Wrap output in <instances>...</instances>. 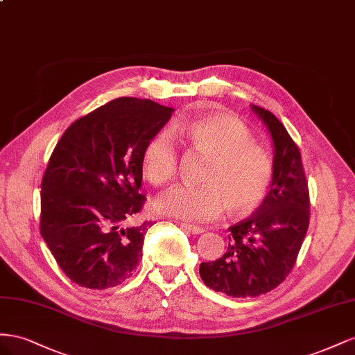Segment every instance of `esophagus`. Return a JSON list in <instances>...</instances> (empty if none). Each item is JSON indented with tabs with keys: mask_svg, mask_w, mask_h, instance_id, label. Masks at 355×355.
<instances>
[{
	"mask_svg": "<svg viewBox=\"0 0 355 355\" xmlns=\"http://www.w3.org/2000/svg\"><path fill=\"white\" fill-rule=\"evenodd\" d=\"M181 227H183L186 232H189V234H193V235H198L204 232V227H199L195 225H187V223H181Z\"/></svg>",
	"mask_w": 355,
	"mask_h": 355,
	"instance_id": "obj_1",
	"label": "esophagus"
}]
</instances>
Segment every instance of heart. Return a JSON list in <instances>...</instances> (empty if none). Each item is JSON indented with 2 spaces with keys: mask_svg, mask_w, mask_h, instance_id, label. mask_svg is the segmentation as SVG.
Returning a JSON list of instances; mask_svg holds the SVG:
<instances>
[{
  "mask_svg": "<svg viewBox=\"0 0 355 355\" xmlns=\"http://www.w3.org/2000/svg\"><path fill=\"white\" fill-rule=\"evenodd\" d=\"M191 150L208 155L198 186H175L155 208L184 221H209L227 209L247 214L266 196L273 178L270 156L252 143L250 129L229 113L190 120L180 126ZM141 166L150 183L165 184L175 177L178 151L166 130L150 137L141 153Z\"/></svg>",
  "mask_w": 355,
  "mask_h": 355,
  "instance_id": "1",
  "label": "heart"
}]
</instances>
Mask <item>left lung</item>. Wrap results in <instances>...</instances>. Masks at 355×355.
Returning a JSON list of instances; mask_svg holds the SVG:
<instances>
[{"label":"left lung","instance_id":"1","mask_svg":"<svg viewBox=\"0 0 355 355\" xmlns=\"http://www.w3.org/2000/svg\"><path fill=\"white\" fill-rule=\"evenodd\" d=\"M268 126L275 155L269 193L251 217L229 227L227 251L200 263L205 286L232 297L278 287L295 268L309 226V189L297 144L270 111L251 105Z\"/></svg>","mask_w":355,"mask_h":355}]
</instances>
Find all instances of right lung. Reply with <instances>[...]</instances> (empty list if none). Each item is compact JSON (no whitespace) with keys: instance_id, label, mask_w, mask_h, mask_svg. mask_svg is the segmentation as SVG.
I'll return each instance as SVG.
<instances>
[{"instance_id":"1","label":"right lung","mask_w":355,"mask_h":355,"mask_svg":"<svg viewBox=\"0 0 355 355\" xmlns=\"http://www.w3.org/2000/svg\"><path fill=\"white\" fill-rule=\"evenodd\" d=\"M174 108L116 98L69 125L42 181L40 232L76 284L104 290L132 277L153 221L125 226L144 207L141 153Z\"/></svg>"}]
</instances>
